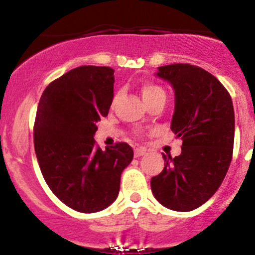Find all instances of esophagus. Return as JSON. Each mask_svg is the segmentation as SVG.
Masks as SVG:
<instances>
[{
  "label": "esophagus",
  "instance_id": "1",
  "mask_svg": "<svg viewBox=\"0 0 255 255\" xmlns=\"http://www.w3.org/2000/svg\"><path fill=\"white\" fill-rule=\"evenodd\" d=\"M145 153H147V150H145L144 148H135V149H134V157L135 158L142 157V155H144Z\"/></svg>",
  "mask_w": 255,
  "mask_h": 255
}]
</instances>
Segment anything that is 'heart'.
I'll use <instances>...</instances> for the list:
<instances>
[{
    "label": "heart",
    "instance_id": "b5f03b06",
    "mask_svg": "<svg viewBox=\"0 0 255 255\" xmlns=\"http://www.w3.org/2000/svg\"><path fill=\"white\" fill-rule=\"evenodd\" d=\"M140 93H142V97L145 103L150 102V101L157 97H162V96L164 97V91H163V88L159 87L158 85L149 82H145L140 86Z\"/></svg>",
    "mask_w": 255,
    "mask_h": 255
}]
</instances>
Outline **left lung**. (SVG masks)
<instances>
[{
	"label": "left lung",
	"instance_id": "obj_1",
	"mask_svg": "<svg viewBox=\"0 0 255 255\" xmlns=\"http://www.w3.org/2000/svg\"><path fill=\"white\" fill-rule=\"evenodd\" d=\"M157 76L174 88L170 129L183 144L178 157L163 154L164 168L150 179V188L165 208L193 211L216 193L231 165L233 103L226 87L198 66H162Z\"/></svg>",
	"mask_w": 255,
	"mask_h": 255
}]
</instances>
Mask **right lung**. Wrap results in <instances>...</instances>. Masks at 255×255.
<instances>
[{
  "label": "right lung",
  "mask_w": 255,
  "mask_h": 255,
  "mask_svg": "<svg viewBox=\"0 0 255 255\" xmlns=\"http://www.w3.org/2000/svg\"><path fill=\"white\" fill-rule=\"evenodd\" d=\"M113 73L100 66L73 68L47 86L37 108L33 142L42 175L59 201L81 213L116 201L121 174L133 159L127 143L102 150L93 138L112 105Z\"/></svg>",
  "instance_id": "1"
}]
</instances>
